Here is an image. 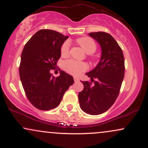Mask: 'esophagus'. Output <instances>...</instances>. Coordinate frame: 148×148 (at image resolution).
<instances>
[{
  "label": "esophagus",
  "instance_id": "1",
  "mask_svg": "<svg viewBox=\"0 0 148 148\" xmlns=\"http://www.w3.org/2000/svg\"><path fill=\"white\" fill-rule=\"evenodd\" d=\"M74 81H75L76 83L79 82V79H78L77 77H76V76H74Z\"/></svg>",
  "mask_w": 148,
  "mask_h": 148
}]
</instances>
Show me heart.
Masks as SVG:
<instances>
[{
  "mask_svg": "<svg viewBox=\"0 0 148 148\" xmlns=\"http://www.w3.org/2000/svg\"><path fill=\"white\" fill-rule=\"evenodd\" d=\"M77 42L83 49L87 53L90 54L95 51L96 45L95 42L89 37H82L77 40ZM70 43L69 41H66L62 45L60 49L61 55L62 56H67L69 52ZM63 68L69 74L74 76H79L82 72H85L88 69V64L84 62L77 61L75 60H67L63 63Z\"/></svg>",
  "mask_w": 148,
  "mask_h": 148,
  "instance_id": "obj_1",
  "label": "heart"
}]
</instances>
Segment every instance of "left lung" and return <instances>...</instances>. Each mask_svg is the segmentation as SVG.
Here are the masks:
<instances>
[{
	"label": "left lung",
	"instance_id": "obj_1",
	"mask_svg": "<svg viewBox=\"0 0 148 148\" xmlns=\"http://www.w3.org/2000/svg\"><path fill=\"white\" fill-rule=\"evenodd\" d=\"M101 47L100 60L86 75L91 82L81 81L84 88L79 93L80 107L90 115H99L109 109L118 97L125 75V58L121 48L110 34L88 33Z\"/></svg>",
	"mask_w": 148,
	"mask_h": 148
}]
</instances>
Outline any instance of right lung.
Wrapping results in <instances>:
<instances>
[{"mask_svg": "<svg viewBox=\"0 0 148 148\" xmlns=\"http://www.w3.org/2000/svg\"><path fill=\"white\" fill-rule=\"evenodd\" d=\"M68 36L52 30H40L25 44L21 53L19 76L30 102L42 111L55 108L64 92L74 84L71 75L60 71L55 78L50 72L60 58V49Z\"/></svg>", "mask_w": 148, "mask_h": 148, "instance_id": "add662e5", "label": "right lung"}]
</instances>
